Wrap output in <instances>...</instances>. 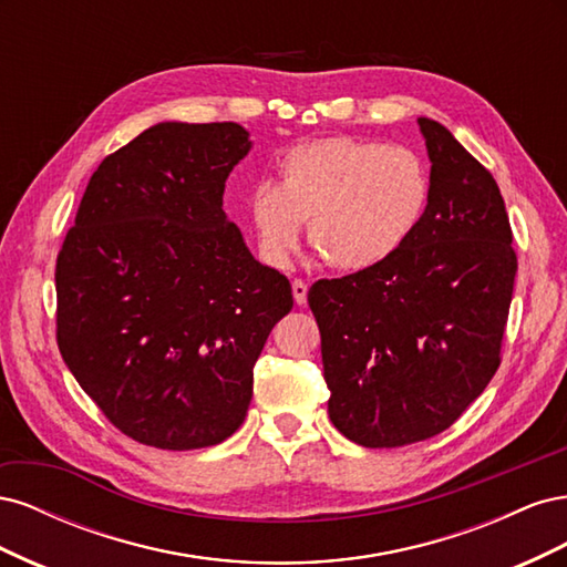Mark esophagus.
<instances>
[{
  "mask_svg": "<svg viewBox=\"0 0 567 567\" xmlns=\"http://www.w3.org/2000/svg\"><path fill=\"white\" fill-rule=\"evenodd\" d=\"M293 298L298 305H305L307 302V284L302 279H296L293 281Z\"/></svg>",
  "mask_w": 567,
  "mask_h": 567,
  "instance_id": "esophagus-1",
  "label": "esophagus"
}]
</instances>
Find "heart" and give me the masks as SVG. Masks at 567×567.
<instances>
[{
	"mask_svg": "<svg viewBox=\"0 0 567 567\" xmlns=\"http://www.w3.org/2000/svg\"><path fill=\"white\" fill-rule=\"evenodd\" d=\"M431 175L416 151L352 136L296 144L279 161V184L250 194L262 252L286 265L298 250L302 221L310 244L336 269L362 271L385 262L419 227Z\"/></svg>",
	"mask_w": 567,
	"mask_h": 567,
	"instance_id": "heart-1",
	"label": "heart"
}]
</instances>
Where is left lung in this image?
<instances>
[{
    "label": "left lung",
    "instance_id": "obj_1",
    "mask_svg": "<svg viewBox=\"0 0 567 567\" xmlns=\"http://www.w3.org/2000/svg\"><path fill=\"white\" fill-rule=\"evenodd\" d=\"M431 198L385 262L317 281L329 416L371 450L447 427L502 364L518 257L499 186L447 127L421 117Z\"/></svg>",
    "mask_w": 567,
    "mask_h": 567
}]
</instances>
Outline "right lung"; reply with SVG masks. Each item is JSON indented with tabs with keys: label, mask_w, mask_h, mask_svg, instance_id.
<instances>
[{
	"label": "right lung",
	"mask_w": 567,
	"mask_h": 567,
	"mask_svg": "<svg viewBox=\"0 0 567 567\" xmlns=\"http://www.w3.org/2000/svg\"><path fill=\"white\" fill-rule=\"evenodd\" d=\"M236 123H161L101 161L56 257V342L120 433L200 450L238 431L290 284L221 210Z\"/></svg>",
	"instance_id": "right-lung-1"
}]
</instances>
